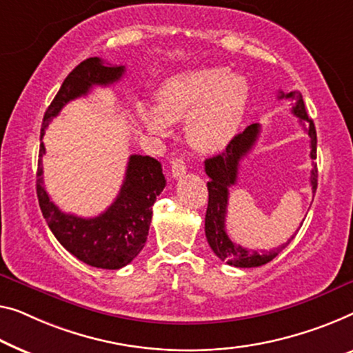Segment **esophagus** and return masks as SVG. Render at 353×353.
I'll list each match as a JSON object with an SVG mask.
<instances>
[{
  "label": "esophagus",
  "mask_w": 353,
  "mask_h": 353,
  "mask_svg": "<svg viewBox=\"0 0 353 353\" xmlns=\"http://www.w3.org/2000/svg\"><path fill=\"white\" fill-rule=\"evenodd\" d=\"M171 172H172V177H182L183 174L187 172V165H185V160L182 159V157H176V159H172L171 161Z\"/></svg>",
  "instance_id": "34e87169"
}]
</instances>
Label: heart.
<instances>
[{
	"label": "heart",
	"mask_w": 353,
	"mask_h": 353,
	"mask_svg": "<svg viewBox=\"0 0 353 353\" xmlns=\"http://www.w3.org/2000/svg\"><path fill=\"white\" fill-rule=\"evenodd\" d=\"M250 85L239 72L209 66L171 76L157 92V106L141 104L139 114L152 133L165 136L171 123L185 120L187 141L212 152L227 145L239 130Z\"/></svg>",
	"instance_id": "1"
}]
</instances>
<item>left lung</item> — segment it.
<instances>
[{
	"instance_id": "1",
	"label": "left lung",
	"mask_w": 353,
	"mask_h": 353,
	"mask_svg": "<svg viewBox=\"0 0 353 353\" xmlns=\"http://www.w3.org/2000/svg\"><path fill=\"white\" fill-rule=\"evenodd\" d=\"M279 98H290L296 99L292 112L303 123L304 130L309 138H311V159H317V133H315V125L312 119H309L304 108V101L301 94L298 92L283 93L281 92ZM261 126L260 123H252L247 126L243 133L236 134L233 139L230 141L222 154L212 157L204 161V170L209 176L208 190H209V201H208V210H206V223H204V231H206L208 243L214 254L219 256L222 261H227L228 265L236 268H256L261 265H266L272 259H276L279 252H282L288 243L296 236L294 233L285 244L279 245L277 249L272 250H252L245 249V247L233 243L227 233V227H225V220H227V210H228V194L230 187L234 185L238 181V170L239 161L252 150L255 145L256 139L260 136ZM314 170L311 171V185L312 192L317 190V165L312 161ZM303 225V223H301Z\"/></svg>"
}]
</instances>
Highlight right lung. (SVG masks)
I'll return each mask as SVG.
<instances>
[{"mask_svg":"<svg viewBox=\"0 0 353 353\" xmlns=\"http://www.w3.org/2000/svg\"><path fill=\"white\" fill-rule=\"evenodd\" d=\"M125 66L104 63L98 57L83 60L63 81L59 93L46 110L41 128L36 174V193L41 212L52 233L71 255L101 270L123 268L144 249L152 220V206L166 185L161 163L147 155H131L115 201L97 217H77L61 212L46 192L42 181V155L46 154L42 136L63 106L79 97H85L94 85L106 87L120 81Z\"/></svg>","mask_w":353,"mask_h":353,"instance_id":"obj_1","label":"right lung"}]
</instances>
